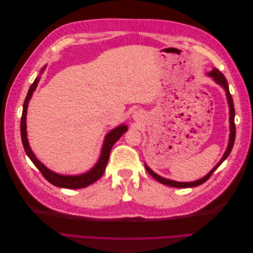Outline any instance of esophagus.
I'll list each match as a JSON object with an SVG mask.
<instances>
[{
  "mask_svg": "<svg viewBox=\"0 0 253 253\" xmlns=\"http://www.w3.org/2000/svg\"><path fill=\"white\" fill-rule=\"evenodd\" d=\"M133 117H134L135 120H139V119L143 118V113L140 112V111H136V112H134V114H133Z\"/></svg>",
  "mask_w": 253,
  "mask_h": 253,
  "instance_id": "obj_1",
  "label": "esophagus"
}]
</instances>
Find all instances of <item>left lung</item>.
<instances>
[{
  "label": "left lung",
  "mask_w": 253,
  "mask_h": 253,
  "mask_svg": "<svg viewBox=\"0 0 253 253\" xmlns=\"http://www.w3.org/2000/svg\"><path fill=\"white\" fill-rule=\"evenodd\" d=\"M207 76L210 77L214 82L223 88L226 93V97H227V101H228V106H229V122H230V126H229V128H230V134H229V141H228V145H227V149L224 153L223 157L220 158L219 162L216 164V166L213 168V169L208 173L206 174L203 178H200L197 180L194 181H175L172 179H168L163 177V176L158 175L157 173H155L152 169H150L149 166L147 164H144L145 169H147L148 173L152 176L153 178H155L157 181H159L160 183H164V185L167 186H170V187H174V188H193L196 186H200L202 183H204L205 181H207L209 179L210 176L212 175V173L215 171L217 168L221 165V163L224 162V160L229 156L230 154V152L232 150L233 147V143L235 140V125H234V116H235V111H234V105H233V100H232V97L230 91H229V86H228V82L225 78V76L221 74L217 68H213V70L209 73H207Z\"/></svg>",
  "instance_id": "1"
}]
</instances>
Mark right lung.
Returning <instances> with one entry per match:
<instances>
[{
	"label": "right lung",
	"instance_id": "1",
	"mask_svg": "<svg viewBox=\"0 0 253 253\" xmlns=\"http://www.w3.org/2000/svg\"><path fill=\"white\" fill-rule=\"evenodd\" d=\"M46 68V65H44L41 71L40 75L35 79L34 83L30 85L27 96L25 98L24 104H23V112H22V118H21V138H22V143L23 147H24V150L26 152L27 156L29 159L32 160L34 165L40 170V172L43 174L45 179H47L51 185L59 187V188H66V189H81V188H85L91 183L98 180L103 175L106 164L109 162V157H110V153L113 148V145L115 144L120 137L124 135L127 131V126L126 125H120L116 126L115 128L111 129V131L105 135L103 144L101 148L100 152V156H99L96 165L91 168V169L85 173H82L79 175H64V174H59L51 171L50 169L42 164L39 159H38L35 155V153L33 152L32 148H30L28 138H27V129H26V115H27V109H28V103L29 100L32 99L34 91L36 90L38 83H39L41 79V75Z\"/></svg>",
	"mask_w": 253,
	"mask_h": 253
}]
</instances>
